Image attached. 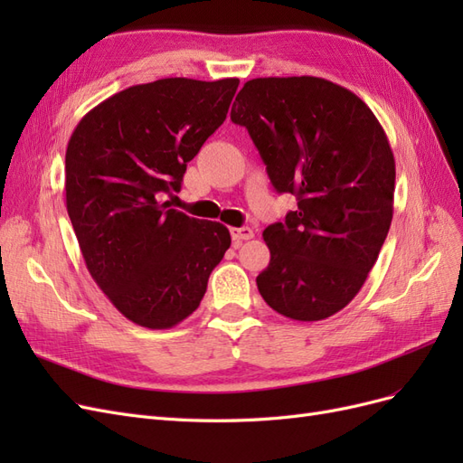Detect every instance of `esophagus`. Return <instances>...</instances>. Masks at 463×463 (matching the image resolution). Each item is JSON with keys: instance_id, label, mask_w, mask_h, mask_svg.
Masks as SVG:
<instances>
[{"instance_id": "34e87169", "label": "esophagus", "mask_w": 463, "mask_h": 463, "mask_svg": "<svg viewBox=\"0 0 463 463\" xmlns=\"http://www.w3.org/2000/svg\"><path fill=\"white\" fill-rule=\"evenodd\" d=\"M253 230L250 228H247V226H243V228H232V237H233V241H245V240H253Z\"/></svg>"}]
</instances>
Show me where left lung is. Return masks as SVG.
<instances>
[{
  "instance_id": "left-lung-1",
  "label": "left lung",
  "mask_w": 463,
  "mask_h": 463,
  "mask_svg": "<svg viewBox=\"0 0 463 463\" xmlns=\"http://www.w3.org/2000/svg\"><path fill=\"white\" fill-rule=\"evenodd\" d=\"M278 193L298 197L262 232V299L293 320L342 311L365 284L394 213L396 162L369 106L318 77L247 80L232 108Z\"/></svg>"
}]
</instances>
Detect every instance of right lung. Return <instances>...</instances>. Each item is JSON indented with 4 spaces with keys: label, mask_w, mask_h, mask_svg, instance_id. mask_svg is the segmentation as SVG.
Here are the masks:
<instances>
[{
    "label": "right lung",
    "mask_w": 463,
    "mask_h": 463,
    "mask_svg": "<svg viewBox=\"0 0 463 463\" xmlns=\"http://www.w3.org/2000/svg\"><path fill=\"white\" fill-rule=\"evenodd\" d=\"M240 79H160L125 89L79 121L65 152V203L94 282L135 325H179L232 245L220 222L162 203L228 116Z\"/></svg>",
    "instance_id": "add662e5"
}]
</instances>
